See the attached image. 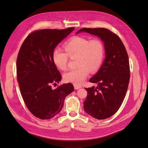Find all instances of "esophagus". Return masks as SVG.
Masks as SVG:
<instances>
[{
    "mask_svg": "<svg viewBox=\"0 0 148 148\" xmlns=\"http://www.w3.org/2000/svg\"><path fill=\"white\" fill-rule=\"evenodd\" d=\"M82 86H79V85H77V84H74V88L75 89H78L79 88H81Z\"/></svg>",
    "mask_w": 148,
    "mask_h": 148,
    "instance_id": "obj_1",
    "label": "esophagus"
}]
</instances>
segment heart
Instances as JSON below:
<instances>
[{
    "label": "heart",
    "instance_id": "obj_1",
    "mask_svg": "<svg viewBox=\"0 0 148 148\" xmlns=\"http://www.w3.org/2000/svg\"><path fill=\"white\" fill-rule=\"evenodd\" d=\"M65 52L58 48L52 52V61L58 69L65 71L68 67L69 58L76 59V69L64 74L66 82L82 84L89 72L95 73L99 70L104 59V44L99 39H91L82 36H75L64 44Z\"/></svg>",
    "mask_w": 148,
    "mask_h": 148
}]
</instances>
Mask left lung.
Masks as SVG:
<instances>
[{
	"mask_svg": "<svg viewBox=\"0 0 148 148\" xmlns=\"http://www.w3.org/2000/svg\"><path fill=\"white\" fill-rule=\"evenodd\" d=\"M100 37L104 42L106 57L99 71L89 79L97 83L95 88H86L85 112L98 120L109 118L122 105L128 89L130 64L128 53L119 36L107 28H83L77 31Z\"/></svg>",
	"mask_w": 148,
	"mask_h": 148,
	"instance_id": "8db88e82",
	"label": "left lung"
}]
</instances>
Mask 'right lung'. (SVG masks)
I'll return each mask as SVG.
<instances>
[{
    "label": "right lung",
    "mask_w": 148,
    "mask_h": 148,
    "mask_svg": "<svg viewBox=\"0 0 148 148\" xmlns=\"http://www.w3.org/2000/svg\"><path fill=\"white\" fill-rule=\"evenodd\" d=\"M74 29L36 30L28 34L20 49L16 75L21 95L30 112L41 120H49L59 114L65 98L74 90L71 83L52 88L62 79L52 61V52Z\"/></svg>",
    "instance_id": "1"
}]
</instances>
